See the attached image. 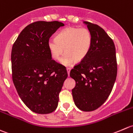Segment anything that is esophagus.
Here are the masks:
<instances>
[{
	"mask_svg": "<svg viewBox=\"0 0 133 133\" xmlns=\"http://www.w3.org/2000/svg\"><path fill=\"white\" fill-rule=\"evenodd\" d=\"M70 70H71V68H69V67H67V68H66L67 73H68V76H69V74H70Z\"/></svg>",
	"mask_w": 133,
	"mask_h": 133,
	"instance_id": "34e87169",
	"label": "esophagus"
}]
</instances>
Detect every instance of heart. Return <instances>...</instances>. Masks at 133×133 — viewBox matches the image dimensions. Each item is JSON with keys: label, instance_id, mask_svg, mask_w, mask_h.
<instances>
[{"label": "heart", "instance_id": "heart-1", "mask_svg": "<svg viewBox=\"0 0 133 133\" xmlns=\"http://www.w3.org/2000/svg\"><path fill=\"white\" fill-rule=\"evenodd\" d=\"M92 44V35L87 28L70 27L59 33L56 39L48 41V47L54 59L59 60L63 54H66L61 59L64 65H69L73 62H80L87 56Z\"/></svg>", "mask_w": 133, "mask_h": 133}]
</instances>
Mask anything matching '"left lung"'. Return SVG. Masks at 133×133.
<instances>
[{"label":"left lung","instance_id":"8db88e82","mask_svg":"<svg viewBox=\"0 0 133 133\" xmlns=\"http://www.w3.org/2000/svg\"><path fill=\"white\" fill-rule=\"evenodd\" d=\"M84 22L92 35V44L70 76L76 81L72 90L75 105L88 112L99 108L109 96L116 78L117 61L114 42L105 30L96 24Z\"/></svg>","mask_w":133,"mask_h":133}]
</instances>
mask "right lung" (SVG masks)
I'll return each mask as SVG.
<instances>
[{
    "label": "right lung",
    "instance_id": "1",
    "mask_svg": "<svg viewBox=\"0 0 133 133\" xmlns=\"http://www.w3.org/2000/svg\"><path fill=\"white\" fill-rule=\"evenodd\" d=\"M63 26L59 21L33 22L22 30L12 46L13 82L22 102L35 113L56 109L68 77L65 67L52 59L48 47L50 37Z\"/></svg>",
    "mask_w": 133,
    "mask_h": 133
}]
</instances>
